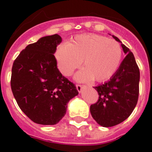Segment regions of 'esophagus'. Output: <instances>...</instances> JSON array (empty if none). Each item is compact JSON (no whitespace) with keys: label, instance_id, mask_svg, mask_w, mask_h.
Segmentation results:
<instances>
[{"label":"esophagus","instance_id":"1","mask_svg":"<svg viewBox=\"0 0 152 152\" xmlns=\"http://www.w3.org/2000/svg\"><path fill=\"white\" fill-rule=\"evenodd\" d=\"M85 86L84 85H81V84H77L76 85V89H77V91H78V92L80 93L81 91H82V90H83V88H84Z\"/></svg>","mask_w":152,"mask_h":152}]
</instances>
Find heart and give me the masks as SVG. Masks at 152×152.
I'll use <instances>...</instances> for the list:
<instances>
[{
    "label": "heart",
    "instance_id": "heart-1",
    "mask_svg": "<svg viewBox=\"0 0 152 152\" xmlns=\"http://www.w3.org/2000/svg\"><path fill=\"white\" fill-rule=\"evenodd\" d=\"M55 57L57 66L64 76H71L83 61V68L76 75L79 81L93 79L104 81L118 70L122 57L120 44L113 39L95 34L77 35L71 43L57 47Z\"/></svg>",
    "mask_w": 152,
    "mask_h": 152
}]
</instances>
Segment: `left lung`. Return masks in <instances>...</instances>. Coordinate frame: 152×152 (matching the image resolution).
<instances>
[{
    "label": "left lung",
    "mask_w": 152,
    "mask_h": 152,
    "mask_svg": "<svg viewBox=\"0 0 152 152\" xmlns=\"http://www.w3.org/2000/svg\"><path fill=\"white\" fill-rule=\"evenodd\" d=\"M121 42L126 56L110 80L95 87L99 100L90 111L95 121L102 127H112L127 119L137 106L139 96L140 70L134 55Z\"/></svg>",
    "instance_id": "left-lung-1"
}]
</instances>
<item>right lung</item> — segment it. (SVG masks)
I'll list each match as a JSON object with an SVG mask.
<instances>
[{"label":"right lung","mask_w":152,"mask_h":152,"mask_svg":"<svg viewBox=\"0 0 152 152\" xmlns=\"http://www.w3.org/2000/svg\"><path fill=\"white\" fill-rule=\"evenodd\" d=\"M61 42L57 34L42 37L20 52L12 69L11 88L18 106L40 125L57 124L69 102L78 95L76 86L57 69L54 53Z\"/></svg>","instance_id":"right-lung-1"}]
</instances>
